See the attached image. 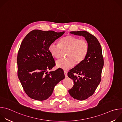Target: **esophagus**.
I'll return each instance as SVG.
<instances>
[{"label": "esophagus", "instance_id": "1", "mask_svg": "<svg viewBox=\"0 0 122 122\" xmlns=\"http://www.w3.org/2000/svg\"><path fill=\"white\" fill-rule=\"evenodd\" d=\"M67 72L66 71H64V74H65V77H67Z\"/></svg>", "mask_w": 122, "mask_h": 122}]
</instances>
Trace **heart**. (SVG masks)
I'll return each mask as SVG.
<instances>
[{
  "mask_svg": "<svg viewBox=\"0 0 122 122\" xmlns=\"http://www.w3.org/2000/svg\"><path fill=\"white\" fill-rule=\"evenodd\" d=\"M89 46L88 42L84 40H80L78 37L68 35L61 39L59 44H51L48 51L52 56L56 58L60 57L62 49H68L67 58H62L56 62L58 67L63 69H68L76 64L81 63L86 57L88 53Z\"/></svg>",
  "mask_w": 122,
  "mask_h": 122,
  "instance_id": "b5f03b06",
  "label": "heart"
}]
</instances>
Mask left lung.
Masks as SVG:
<instances>
[{
    "label": "left lung",
    "mask_w": 122,
    "mask_h": 122,
    "mask_svg": "<svg viewBox=\"0 0 122 122\" xmlns=\"http://www.w3.org/2000/svg\"><path fill=\"white\" fill-rule=\"evenodd\" d=\"M70 33L84 37L89 46L87 55L83 61L67 73L74 84L68 90L69 94L74 99L83 100L93 95L101 81L104 65L102 49L97 39L88 32L71 31ZM75 74L79 76L77 77Z\"/></svg>",
    "instance_id": "obj_1"
}]
</instances>
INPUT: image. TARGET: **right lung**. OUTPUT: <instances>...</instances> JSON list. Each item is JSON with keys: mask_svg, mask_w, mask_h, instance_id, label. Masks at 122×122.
<instances>
[{"mask_svg": "<svg viewBox=\"0 0 122 122\" xmlns=\"http://www.w3.org/2000/svg\"><path fill=\"white\" fill-rule=\"evenodd\" d=\"M64 33L34 30L23 40L17 59L18 77L30 98L39 101L47 99L55 86L65 79L64 71L60 68L49 73L47 71L55 66L49 46Z\"/></svg>", "mask_w": 122, "mask_h": 122, "instance_id": "obj_1", "label": "right lung"}]
</instances>
